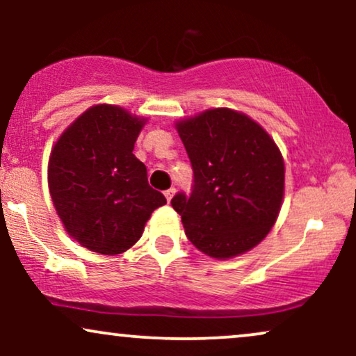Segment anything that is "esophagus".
<instances>
[{
  "mask_svg": "<svg viewBox=\"0 0 356 356\" xmlns=\"http://www.w3.org/2000/svg\"><path fill=\"white\" fill-rule=\"evenodd\" d=\"M164 195H165V199H167V202H170L172 201V197L175 195V189L172 187V189H167L165 192H164Z\"/></svg>",
  "mask_w": 356,
  "mask_h": 356,
  "instance_id": "esophagus-1",
  "label": "esophagus"
}]
</instances>
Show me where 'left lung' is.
<instances>
[{"label": "left lung", "instance_id": "8db88e82", "mask_svg": "<svg viewBox=\"0 0 356 356\" xmlns=\"http://www.w3.org/2000/svg\"><path fill=\"white\" fill-rule=\"evenodd\" d=\"M194 170L189 197L174 195L186 236L204 254L229 259L257 246L284 197V161L257 122L232 108H209L175 122Z\"/></svg>", "mask_w": 356, "mask_h": 356}]
</instances>
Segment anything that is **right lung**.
I'll use <instances>...</instances> for the list:
<instances>
[{
    "label": "right lung",
    "instance_id": "obj_1",
    "mask_svg": "<svg viewBox=\"0 0 356 356\" xmlns=\"http://www.w3.org/2000/svg\"><path fill=\"white\" fill-rule=\"evenodd\" d=\"M147 124L118 105L99 104L72 122L51 147L48 187L65 231L100 254H122L167 202L147 182L134 145Z\"/></svg>",
    "mask_w": 356,
    "mask_h": 356
}]
</instances>
